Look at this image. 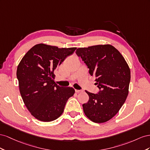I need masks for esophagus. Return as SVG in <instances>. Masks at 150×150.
Listing matches in <instances>:
<instances>
[{
	"mask_svg": "<svg viewBox=\"0 0 150 150\" xmlns=\"http://www.w3.org/2000/svg\"><path fill=\"white\" fill-rule=\"evenodd\" d=\"M75 92H77V93H80V92H82V90H75Z\"/></svg>",
	"mask_w": 150,
	"mask_h": 150,
	"instance_id": "1",
	"label": "esophagus"
}]
</instances>
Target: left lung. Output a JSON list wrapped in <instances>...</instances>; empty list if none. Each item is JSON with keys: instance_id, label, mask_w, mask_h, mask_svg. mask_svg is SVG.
Masks as SVG:
<instances>
[{"instance_id": "1", "label": "left lung", "mask_w": 150, "mask_h": 150, "mask_svg": "<svg viewBox=\"0 0 150 150\" xmlns=\"http://www.w3.org/2000/svg\"><path fill=\"white\" fill-rule=\"evenodd\" d=\"M95 76L96 85L99 91L89 96L82 105L86 116L94 122L102 123L110 120L125 103L128 95L131 79L130 69L119 51L109 45H96L76 50Z\"/></svg>"}]
</instances>
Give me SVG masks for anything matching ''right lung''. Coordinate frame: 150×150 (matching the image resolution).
<instances>
[{"instance_id":"right-lung-1","label":"right lung","mask_w":150,"mask_h":150,"mask_svg":"<svg viewBox=\"0 0 150 150\" xmlns=\"http://www.w3.org/2000/svg\"><path fill=\"white\" fill-rule=\"evenodd\" d=\"M76 48H58L38 44L30 49L17 69V78L24 103L34 117L52 121L62 114L75 90L55 83L54 71Z\"/></svg>"}]
</instances>
